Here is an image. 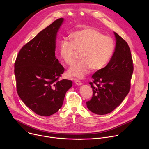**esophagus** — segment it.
I'll return each mask as SVG.
<instances>
[{"instance_id": "obj_1", "label": "esophagus", "mask_w": 149, "mask_h": 149, "mask_svg": "<svg viewBox=\"0 0 149 149\" xmlns=\"http://www.w3.org/2000/svg\"><path fill=\"white\" fill-rule=\"evenodd\" d=\"M74 82H75V83L77 85H78V86H80V85L82 84V83H81L80 81H79V80H77V79H75V80H74Z\"/></svg>"}]
</instances>
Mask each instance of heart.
<instances>
[{
  "label": "heart",
  "instance_id": "obj_1",
  "mask_svg": "<svg viewBox=\"0 0 149 149\" xmlns=\"http://www.w3.org/2000/svg\"><path fill=\"white\" fill-rule=\"evenodd\" d=\"M71 42L63 39L59 44L60 57L68 66L76 60L77 52L80 53V61L68 70L69 76L83 79L90 70L104 68L112 57L114 51L112 39L97 30L86 28L70 34Z\"/></svg>",
  "mask_w": 149,
  "mask_h": 149
}]
</instances>
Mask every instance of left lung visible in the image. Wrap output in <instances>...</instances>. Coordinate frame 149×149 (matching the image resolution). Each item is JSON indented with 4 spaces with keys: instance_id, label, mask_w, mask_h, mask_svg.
Instances as JSON below:
<instances>
[{
    "instance_id": "8db88e82",
    "label": "left lung",
    "mask_w": 149,
    "mask_h": 149,
    "mask_svg": "<svg viewBox=\"0 0 149 149\" xmlns=\"http://www.w3.org/2000/svg\"><path fill=\"white\" fill-rule=\"evenodd\" d=\"M113 33L116 45L112 56L104 68L92 76L93 82L89 83L93 96L86 105L90 111L97 115L112 112L122 103L130 88L134 71L130 50L127 42L118 34Z\"/></svg>"
}]
</instances>
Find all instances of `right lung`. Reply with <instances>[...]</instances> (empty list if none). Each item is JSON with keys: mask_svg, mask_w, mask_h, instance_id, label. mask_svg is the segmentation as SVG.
Instances as JSON below:
<instances>
[{"mask_svg": "<svg viewBox=\"0 0 149 149\" xmlns=\"http://www.w3.org/2000/svg\"><path fill=\"white\" fill-rule=\"evenodd\" d=\"M63 18L55 20L22 47L14 63L17 93L36 114L58 112L72 81L58 80L65 69L55 56L57 33Z\"/></svg>", "mask_w": 149, "mask_h": 149, "instance_id": "right-lung-1", "label": "right lung"}]
</instances>
